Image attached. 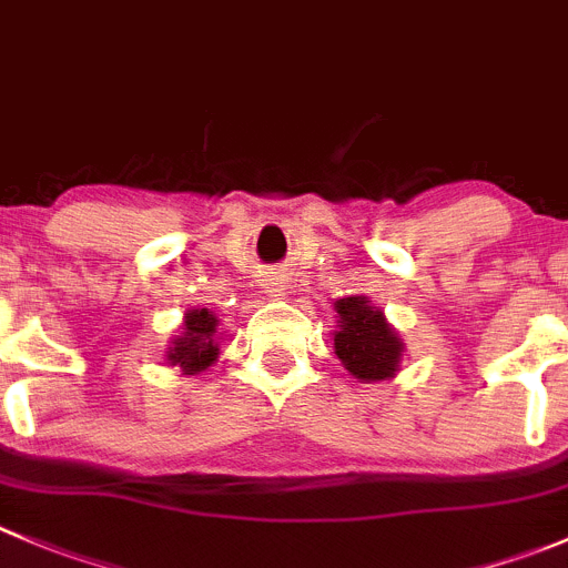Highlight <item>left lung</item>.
<instances>
[{
  "mask_svg": "<svg viewBox=\"0 0 568 568\" xmlns=\"http://www.w3.org/2000/svg\"><path fill=\"white\" fill-rule=\"evenodd\" d=\"M338 329L333 333L335 355L346 372L361 383H377L399 372L405 344L385 322L383 311L368 305L366 296H346L335 302Z\"/></svg>",
  "mask_w": 568,
  "mask_h": 568,
  "instance_id": "1",
  "label": "left lung"
}]
</instances>
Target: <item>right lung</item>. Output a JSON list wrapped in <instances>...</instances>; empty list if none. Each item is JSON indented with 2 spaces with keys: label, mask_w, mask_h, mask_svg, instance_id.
<instances>
[{
  "label": "right lung",
  "mask_w": 568,
  "mask_h": 568,
  "mask_svg": "<svg viewBox=\"0 0 568 568\" xmlns=\"http://www.w3.org/2000/svg\"><path fill=\"white\" fill-rule=\"evenodd\" d=\"M219 318L207 307H194L185 313L183 333L172 341L166 352V361L172 366H180L183 374H200L219 357L216 341Z\"/></svg>",
  "instance_id": "1"
}]
</instances>
